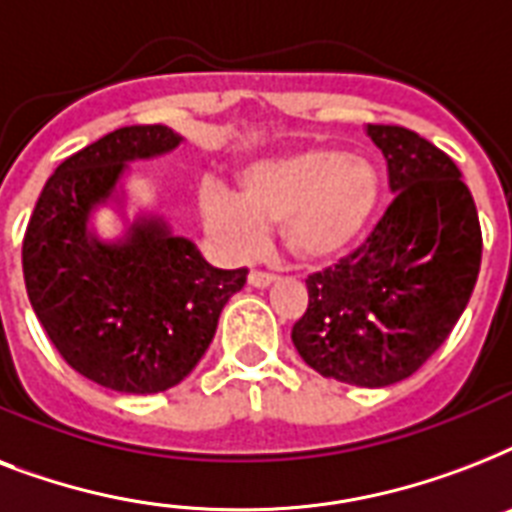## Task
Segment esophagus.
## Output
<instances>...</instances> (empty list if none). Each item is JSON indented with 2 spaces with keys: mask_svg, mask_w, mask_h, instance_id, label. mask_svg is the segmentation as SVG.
<instances>
[{
  "mask_svg": "<svg viewBox=\"0 0 512 512\" xmlns=\"http://www.w3.org/2000/svg\"><path fill=\"white\" fill-rule=\"evenodd\" d=\"M273 281H276V276H271V273H263V271L249 273V284H252V287H257V289L271 287Z\"/></svg>",
  "mask_w": 512,
  "mask_h": 512,
  "instance_id": "34e87169",
  "label": "esophagus"
}]
</instances>
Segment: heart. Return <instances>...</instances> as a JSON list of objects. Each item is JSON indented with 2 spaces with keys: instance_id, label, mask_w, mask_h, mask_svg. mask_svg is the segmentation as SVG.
<instances>
[{
  "instance_id": "b5f03b06",
  "label": "heart",
  "mask_w": 512,
  "mask_h": 512,
  "mask_svg": "<svg viewBox=\"0 0 512 512\" xmlns=\"http://www.w3.org/2000/svg\"><path fill=\"white\" fill-rule=\"evenodd\" d=\"M382 199V177L364 156L308 146L257 159L239 170V196L207 183L199 212L209 236L244 255L279 228L281 247L300 265H324L356 247Z\"/></svg>"
}]
</instances>
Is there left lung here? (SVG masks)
<instances>
[{"instance_id": "left-lung-1", "label": "left lung", "mask_w": 512, "mask_h": 512, "mask_svg": "<svg viewBox=\"0 0 512 512\" xmlns=\"http://www.w3.org/2000/svg\"><path fill=\"white\" fill-rule=\"evenodd\" d=\"M393 204L335 268L313 273L292 342L308 366L358 388L406 380L449 337L481 268L476 201L449 156L396 124H366Z\"/></svg>"}]
</instances>
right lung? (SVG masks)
I'll return each instance as SVG.
<instances>
[{
    "label": "right lung",
    "instance_id": "obj_1",
    "mask_svg": "<svg viewBox=\"0 0 512 512\" xmlns=\"http://www.w3.org/2000/svg\"><path fill=\"white\" fill-rule=\"evenodd\" d=\"M164 124L108 132L52 172L23 239V279L36 319L71 369L119 393H162L199 364L247 268L209 265L191 239L154 212L127 217L124 175L180 148ZM116 206L119 240H100L91 215Z\"/></svg>",
    "mask_w": 512,
    "mask_h": 512
}]
</instances>
